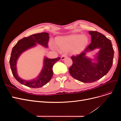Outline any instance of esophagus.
<instances>
[{
  "mask_svg": "<svg viewBox=\"0 0 121 121\" xmlns=\"http://www.w3.org/2000/svg\"><path fill=\"white\" fill-rule=\"evenodd\" d=\"M68 57V56H67V54H63V56H61V60H64L65 58H67Z\"/></svg>",
  "mask_w": 121,
  "mask_h": 121,
  "instance_id": "1",
  "label": "esophagus"
}]
</instances>
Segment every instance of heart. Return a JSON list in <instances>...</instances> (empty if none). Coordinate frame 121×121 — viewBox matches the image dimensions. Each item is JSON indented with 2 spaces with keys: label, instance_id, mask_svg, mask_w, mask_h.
Segmentation results:
<instances>
[{
  "label": "heart",
  "instance_id": "b5f03b06",
  "mask_svg": "<svg viewBox=\"0 0 121 121\" xmlns=\"http://www.w3.org/2000/svg\"><path fill=\"white\" fill-rule=\"evenodd\" d=\"M88 42V39L85 36L73 34L60 38L58 43L60 48L64 50L72 49V52L77 53L82 50Z\"/></svg>",
  "mask_w": 121,
  "mask_h": 121
}]
</instances>
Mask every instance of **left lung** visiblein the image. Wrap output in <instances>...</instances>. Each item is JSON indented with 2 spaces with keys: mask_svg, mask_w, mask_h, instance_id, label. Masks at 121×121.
I'll list each match as a JSON object with an SVG mask.
<instances>
[{
  "mask_svg": "<svg viewBox=\"0 0 121 121\" xmlns=\"http://www.w3.org/2000/svg\"><path fill=\"white\" fill-rule=\"evenodd\" d=\"M89 33L91 42L81 53L71 57L73 64L69 69L73 78L84 83L94 82L107 74L112 66L114 54L110 40L97 31ZM95 48L100 49L96 63L85 56L86 52Z\"/></svg>",
  "mask_w": 121,
  "mask_h": 121,
  "instance_id": "obj_1",
  "label": "left lung"
}]
</instances>
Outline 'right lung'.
<instances>
[{"mask_svg":"<svg viewBox=\"0 0 121 121\" xmlns=\"http://www.w3.org/2000/svg\"><path fill=\"white\" fill-rule=\"evenodd\" d=\"M49 38L48 33L43 32L33 34L20 40L13 46L9 59L10 66L14 77L21 84L29 87L36 88L46 85L52 79L53 76V65L60 59V57L53 59L45 57L44 60V67L40 74L37 79L31 81H25L20 78L17 75L16 69L17 61L22 53L35 45L36 43L47 47Z\"/></svg>","mask_w":121,"mask_h":121,"instance_id":"1","label":"right lung"}]
</instances>
